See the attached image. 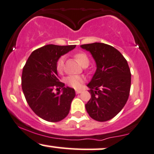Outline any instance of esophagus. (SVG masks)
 Returning <instances> with one entry per match:
<instances>
[{
  "label": "esophagus",
  "mask_w": 154,
  "mask_h": 154,
  "mask_svg": "<svg viewBox=\"0 0 154 154\" xmlns=\"http://www.w3.org/2000/svg\"><path fill=\"white\" fill-rule=\"evenodd\" d=\"M81 92H82V90H80V89H76L75 90V93L77 94H80V93H81Z\"/></svg>",
  "instance_id": "obj_1"
}]
</instances>
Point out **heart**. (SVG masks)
<instances>
[{
  "label": "heart",
  "mask_w": 154,
  "mask_h": 154,
  "mask_svg": "<svg viewBox=\"0 0 154 154\" xmlns=\"http://www.w3.org/2000/svg\"><path fill=\"white\" fill-rule=\"evenodd\" d=\"M74 58L81 66H87L89 63V57L84 52H79L74 55ZM64 68V57H60L57 61L56 68L59 73L63 70ZM66 84L73 88H79L83 83V78L78 75H70L66 79Z\"/></svg>",
  "instance_id": "1"
}]
</instances>
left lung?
Wrapping results in <instances>:
<instances>
[{
	"instance_id": "1",
	"label": "left lung",
	"mask_w": 154,
	"mask_h": 154,
	"mask_svg": "<svg viewBox=\"0 0 154 154\" xmlns=\"http://www.w3.org/2000/svg\"><path fill=\"white\" fill-rule=\"evenodd\" d=\"M81 47L91 53L97 70L87 86L91 99L86 104L89 116L99 122L115 117L127 102L131 85V73L127 60L117 49L95 42Z\"/></svg>"
}]
</instances>
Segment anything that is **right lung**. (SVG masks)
<instances>
[{"label":"right lung","instance_id":"add662e5","mask_svg":"<svg viewBox=\"0 0 154 154\" xmlns=\"http://www.w3.org/2000/svg\"><path fill=\"white\" fill-rule=\"evenodd\" d=\"M75 46L45 45L32 52L23 68L21 86L25 99L32 111L48 122H59L67 117L75 96L73 88L64 87L60 81L56 68L60 57ZM58 87L63 91L54 93Z\"/></svg>","mask_w":154,"mask_h":154}]
</instances>
